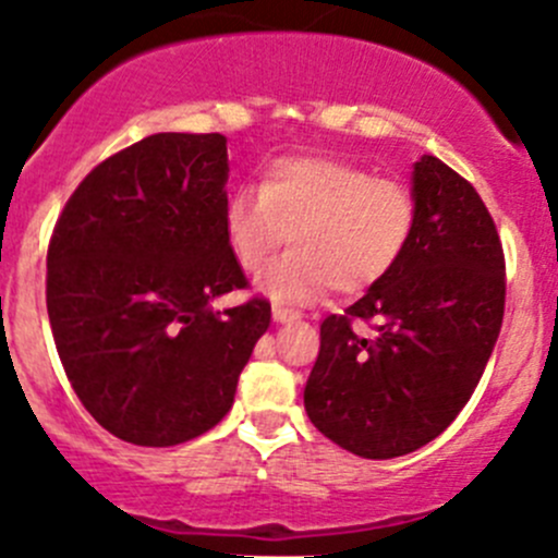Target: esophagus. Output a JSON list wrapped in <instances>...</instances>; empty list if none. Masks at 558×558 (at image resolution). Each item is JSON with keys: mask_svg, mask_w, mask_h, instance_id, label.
<instances>
[{"mask_svg": "<svg viewBox=\"0 0 558 558\" xmlns=\"http://www.w3.org/2000/svg\"><path fill=\"white\" fill-rule=\"evenodd\" d=\"M272 319L280 322V325H286V322H296V319H300V311L286 308V305H275V308H272Z\"/></svg>", "mask_w": 558, "mask_h": 558, "instance_id": "obj_1", "label": "esophagus"}]
</instances>
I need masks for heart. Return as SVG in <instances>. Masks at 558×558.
<instances>
[{
  "mask_svg": "<svg viewBox=\"0 0 558 558\" xmlns=\"http://www.w3.org/2000/svg\"><path fill=\"white\" fill-rule=\"evenodd\" d=\"M418 203L402 181L330 156L275 159L258 186H239L222 228L239 269L262 272L291 233L294 250L264 272L275 303H311L332 286L355 294L383 280L413 242Z\"/></svg>",
  "mask_w": 558,
  "mask_h": 558,
  "instance_id": "b5f03b06",
  "label": "heart"
}]
</instances>
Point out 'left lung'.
<instances>
[{"label": "left lung", "instance_id": "left-lung-1", "mask_svg": "<svg viewBox=\"0 0 558 558\" xmlns=\"http://www.w3.org/2000/svg\"><path fill=\"white\" fill-rule=\"evenodd\" d=\"M418 203L402 262L355 305L322 322L305 413L332 444L393 460L460 415L504 322V250L478 192L437 156L413 165ZM361 318L375 327L354 332Z\"/></svg>", "mask_w": 558, "mask_h": 558}]
</instances>
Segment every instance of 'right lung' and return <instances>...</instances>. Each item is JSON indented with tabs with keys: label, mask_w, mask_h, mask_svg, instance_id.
I'll list each match as a JSON object with an SVG mask.
<instances>
[{
	"label": "right lung",
	"mask_w": 558,
	"mask_h": 558,
	"mask_svg": "<svg viewBox=\"0 0 558 558\" xmlns=\"http://www.w3.org/2000/svg\"><path fill=\"white\" fill-rule=\"evenodd\" d=\"M222 134L161 132L109 156L68 197L46 255V308L87 413L134 446L220 424L272 308L244 289L222 228Z\"/></svg>",
	"instance_id": "obj_1"
}]
</instances>
